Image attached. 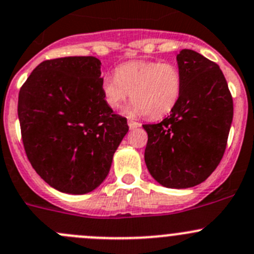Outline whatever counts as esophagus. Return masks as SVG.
Returning a JSON list of instances; mask_svg holds the SVG:
<instances>
[{"label": "esophagus", "instance_id": "1", "mask_svg": "<svg viewBox=\"0 0 254 254\" xmlns=\"http://www.w3.org/2000/svg\"><path fill=\"white\" fill-rule=\"evenodd\" d=\"M127 125H129L130 129H136V127H141V124H140V123L134 122V120H129V122H127Z\"/></svg>", "mask_w": 254, "mask_h": 254}]
</instances>
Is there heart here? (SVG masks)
Here are the masks:
<instances>
[{"label":"heart","mask_w":254,"mask_h":254,"mask_svg":"<svg viewBox=\"0 0 254 254\" xmlns=\"http://www.w3.org/2000/svg\"><path fill=\"white\" fill-rule=\"evenodd\" d=\"M102 89L110 108H119L131 93L132 114L159 119L176 107L182 92V74L172 63L134 61L119 65L115 74L105 75Z\"/></svg>","instance_id":"obj_1"}]
</instances>
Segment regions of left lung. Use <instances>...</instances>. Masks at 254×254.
<instances>
[{"instance_id":"left-lung-1","label":"left lung","mask_w":254,"mask_h":254,"mask_svg":"<svg viewBox=\"0 0 254 254\" xmlns=\"http://www.w3.org/2000/svg\"><path fill=\"white\" fill-rule=\"evenodd\" d=\"M182 92L171 114L147 132L145 162L162 186L187 189L205 181L220 164L233 119V100L215 62L191 49L177 54Z\"/></svg>"}]
</instances>
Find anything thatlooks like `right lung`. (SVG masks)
Listing matches in <instances>:
<instances>
[{
    "instance_id": "right-lung-1",
    "label": "right lung",
    "mask_w": 254,
    "mask_h": 254,
    "mask_svg": "<svg viewBox=\"0 0 254 254\" xmlns=\"http://www.w3.org/2000/svg\"><path fill=\"white\" fill-rule=\"evenodd\" d=\"M95 57L48 59L19 89L18 119L24 151L37 174L61 192L97 189L129 130L102 89Z\"/></svg>"
}]
</instances>
